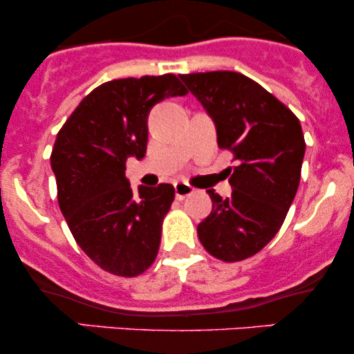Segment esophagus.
<instances>
[{"label":"esophagus","instance_id":"obj_1","mask_svg":"<svg viewBox=\"0 0 354 354\" xmlns=\"http://www.w3.org/2000/svg\"><path fill=\"white\" fill-rule=\"evenodd\" d=\"M194 193V188L188 183H174V194H176V200H185L186 196H191Z\"/></svg>","mask_w":354,"mask_h":354}]
</instances>
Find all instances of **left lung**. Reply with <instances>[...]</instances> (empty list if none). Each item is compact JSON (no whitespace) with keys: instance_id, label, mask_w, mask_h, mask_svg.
<instances>
[{"instance_id":"8db88e82","label":"left lung","mask_w":354,"mask_h":354,"mask_svg":"<svg viewBox=\"0 0 354 354\" xmlns=\"http://www.w3.org/2000/svg\"><path fill=\"white\" fill-rule=\"evenodd\" d=\"M216 124L218 146L233 153L230 198L208 189L209 216L198 238L211 256L236 263L261 251L281 228L301 178L303 129L295 113L236 71L181 75Z\"/></svg>"}]
</instances>
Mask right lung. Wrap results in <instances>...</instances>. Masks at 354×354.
<instances>
[{
    "mask_svg": "<svg viewBox=\"0 0 354 354\" xmlns=\"http://www.w3.org/2000/svg\"><path fill=\"white\" fill-rule=\"evenodd\" d=\"M186 93L171 73L108 81L84 96L56 136L51 168L59 209L78 246L108 273L133 278L156 259L174 188L135 191L126 160L145 156L154 104Z\"/></svg>",
    "mask_w": 354,
    "mask_h": 354,
    "instance_id": "right-lung-1",
    "label": "right lung"
}]
</instances>
